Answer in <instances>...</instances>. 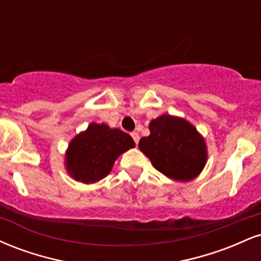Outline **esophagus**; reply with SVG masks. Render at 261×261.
Segmentation results:
<instances>
[{
  "mask_svg": "<svg viewBox=\"0 0 261 261\" xmlns=\"http://www.w3.org/2000/svg\"><path fill=\"white\" fill-rule=\"evenodd\" d=\"M131 136H133L135 143H136V145H137V143H139V141H140L139 134H137V133H131Z\"/></svg>",
  "mask_w": 261,
  "mask_h": 261,
  "instance_id": "obj_1",
  "label": "esophagus"
}]
</instances>
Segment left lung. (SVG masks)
Here are the masks:
<instances>
[{"label":"left lung","mask_w":261,"mask_h":261,"mask_svg":"<svg viewBox=\"0 0 261 261\" xmlns=\"http://www.w3.org/2000/svg\"><path fill=\"white\" fill-rule=\"evenodd\" d=\"M148 128L149 135L140 140L139 148L158 172L178 181L200 175L207 162V145L191 122L163 114L151 120Z\"/></svg>","instance_id":"8db88e82"}]
</instances>
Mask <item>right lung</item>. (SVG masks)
Masks as SVG:
<instances>
[{
  "label": "right lung",
  "mask_w": 261,
  "mask_h": 261,
  "mask_svg": "<svg viewBox=\"0 0 261 261\" xmlns=\"http://www.w3.org/2000/svg\"><path fill=\"white\" fill-rule=\"evenodd\" d=\"M134 147L135 142L128 134L107 124L91 122L68 143L65 168L76 181L93 184L106 178L119 155Z\"/></svg>",
  "instance_id": "right-lung-1"
}]
</instances>
